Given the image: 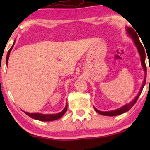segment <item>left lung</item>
Segmentation results:
<instances>
[{"mask_svg":"<svg viewBox=\"0 0 150 150\" xmlns=\"http://www.w3.org/2000/svg\"><path fill=\"white\" fill-rule=\"evenodd\" d=\"M126 33L128 34V35L131 38V39L134 41V44H135L136 47H137V50H138V52L140 55V58H141V63H142V66L143 67L144 71L145 73V76H144V79L143 83L142 85V87L140 88V91L139 92L138 94L137 95L135 98H134V100L131 101L130 103L125 104V105L122 106L120 108H117L116 110H111V111H107V112H104V111H100V110H97L94 107V110L97 112L99 114L102 115H106V116H115V115H121L122 113L128 111L135 104L136 102H137V99H138L139 96H140L141 93H142V90H143L144 87L145 83H146V64H145V59H146V55H145V51H144V48L143 47V45L141 43L139 38V36L137 35V34L136 33V32L134 31L133 29L127 28H126Z\"/></svg>","mask_w":150,"mask_h":150,"instance_id":"left-lung-1","label":"left lung"}]
</instances>
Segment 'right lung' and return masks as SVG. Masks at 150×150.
Returning <instances> with one entry per match:
<instances>
[{
  "label": "right lung",
  "mask_w": 150,
  "mask_h": 150,
  "mask_svg": "<svg viewBox=\"0 0 150 150\" xmlns=\"http://www.w3.org/2000/svg\"><path fill=\"white\" fill-rule=\"evenodd\" d=\"M15 43V40L13 42V45H12L11 48H10L9 51H8V54H7V57H6V64H8V58H9V55L11 51V49L13 48V45ZM67 110V102L65 107L64 108V110H62L60 112L57 113V114H42V113H29L27 112H25V113L26 115H28L29 117H30L31 118L35 119V120H40V121H52V120H56L59 119L60 117H62L64 115V113L66 112Z\"/></svg>",
  "instance_id": "right-lung-1"
}]
</instances>
